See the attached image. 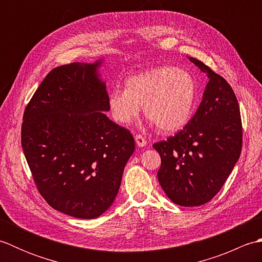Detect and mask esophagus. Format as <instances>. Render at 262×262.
Wrapping results in <instances>:
<instances>
[{
  "label": "esophagus",
  "mask_w": 262,
  "mask_h": 262,
  "mask_svg": "<svg viewBox=\"0 0 262 262\" xmlns=\"http://www.w3.org/2000/svg\"><path fill=\"white\" fill-rule=\"evenodd\" d=\"M135 142L137 144V146H140V147L146 146V140L142 135H136L135 136Z\"/></svg>",
  "instance_id": "34e87169"
}]
</instances>
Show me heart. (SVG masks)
I'll return each mask as SVG.
<instances>
[{
    "label": "heart",
    "mask_w": 262,
    "mask_h": 262,
    "mask_svg": "<svg viewBox=\"0 0 262 262\" xmlns=\"http://www.w3.org/2000/svg\"><path fill=\"white\" fill-rule=\"evenodd\" d=\"M197 97V82L188 71L160 66L128 77L125 91H110L108 108L117 124L127 126L143 105L144 114L161 132L176 133L191 119Z\"/></svg>",
    "instance_id": "heart-1"
}]
</instances>
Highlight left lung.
I'll return each mask as SVG.
<instances>
[{"label":"left lung","mask_w":262,"mask_h":262,"mask_svg":"<svg viewBox=\"0 0 262 262\" xmlns=\"http://www.w3.org/2000/svg\"><path fill=\"white\" fill-rule=\"evenodd\" d=\"M207 75L203 100L181 132L153 147L161 157L158 179L177 205L208 203L221 190L242 148L240 107L232 88L203 62L188 57Z\"/></svg>","instance_id":"1"}]
</instances>
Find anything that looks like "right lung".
Segmentation results:
<instances>
[{"instance_id":"1","label":"right lung","mask_w":262,"mask_h":262,"mask_svg":"<svg viewBox=\"0 0 262 262\" xmlns=\"http://www.w3.org/2000/svg\"><path fill=\"white\" fill-rule=\"evenodd\" d=\"M103 62L54 69L28 103L21 128L39 192L54 209L75 219L93 220L108 210L135 151L130 132L104 114Z\"/></svg>"}]
</instances>
